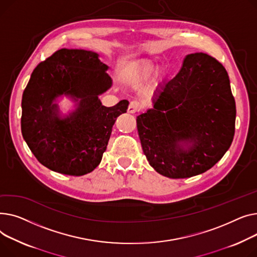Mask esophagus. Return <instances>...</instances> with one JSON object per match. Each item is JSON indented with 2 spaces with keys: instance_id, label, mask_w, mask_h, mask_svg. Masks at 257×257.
Listing matches in <instances>:
<instances>
[{
  "instance_id": "34e87169",
  "label": "esophagus",
  "mask_w": 257,
  "mask_h": 257,
  "mask_svg": "<svg viewBox=\"0 0 257 257\" xmlns=\"http://www.w3.org/2000/svg\"><path fill=\"white\" fill-rule=\"evenodd\" d=\"M141 109H142L141 103L139 101H137V100H133V101H131V103L128 105L127 112L128 113H136V112L141 111Z\"/></svg>"
}]
</instances>
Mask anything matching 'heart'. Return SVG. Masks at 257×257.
<instances>
[{
	"label": "heart",
	"mask_w": 257,
	"mask_h": 257,
	"mask_svg": "<svg viewBox=\"0 0 257 257\" xmlns=\"http://www.w3.org/2000/svg\"><path fill=\"white\" fill-rule=\"evenodd\" d=\"M156 70L157 66L154 62L143 60V61L136 62L128 67L126 70L125 79L131 85L137 86L147 81Z\"/></svg>",
	"instance_id": "heart-1"
}]
</instances>
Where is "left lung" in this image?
Masks as SVG:
<instances>
[{
    "instance_id": "obj_1",
    "label": "left lung",
    "mask_w": 257,
    "mask_h": 257,
    "mask_svg": "<svg viewBox=\"0 0 257 257\" xmlns=\"http://www.w3.org/2000/svg\"><path fill=\"white\" fill-rule=\"evenodd\" d=\"M154 108L137 117L149 165L170 178L201 174L222 159L235 128V101L228 73L217 59L187 55L173 79L161 86ZM192 143L186 151L179 142Z\"/></svg>"
}]
</instances>
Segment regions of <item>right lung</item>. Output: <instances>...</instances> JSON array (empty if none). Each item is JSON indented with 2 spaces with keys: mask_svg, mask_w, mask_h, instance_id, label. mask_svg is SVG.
Returning a JSON list of instances; mask_svg holds the SVG:
<instances>
[{
  "mask_svg": "<svg viewBox=\"0 0 257 257\" xmlns=\"http://www.w3.org/2000/svg\"><path fill=\"white\" fill-rule=\"evenodd\" d=\"M107 69L96 53L61 49L33 70L23 93L22 133L47 168L80 176L100 163L116 119L128 105L123 99L107 108L98 99L112 85ZM62 94L80 101L77 110L60 119L52 101Z\"/></svg>",
  "mask_w": 257,
  "mask_h": 257,
  "instance_id": "1",
  "label": "right lung"
}]
</instances>
